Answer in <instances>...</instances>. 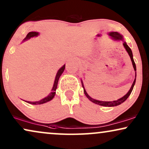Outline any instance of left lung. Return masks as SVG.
I'll return each mask as SVG.
<instances>
[{
  "label": "left lung",
  "mask_w": 149,
  "mask_h": 149,
  "mask_svg": "<svg viewBox=\"0 0 149 149\" xmlns=\"http://www.w3.org/2000/svg\"><path fill=\"white\" fill-rule=\"evenodd\" d=\"M109 36H111L113 38L115 39V40H122V36L120 34V33H118V32H111L109 33ZM123 45L124 47H125V48L126 49V50H127V52H128V54H129V55L130 56V58H131V62H132V64H133V68H134V70L136 71V66H135V63L134 62V60H133V54H132V51H131V49L129 46H128L127 43L125 42L123 43ZM135 80H136V72H135V78L134 81H133V83L132 84V86H131V88H130V90L129 91V92L126 94L125 96H123L121 98H120L119 100H115V101H111V102H104V101H99V100H94L93 98H91V97L89 96V95H88L87 93H86V90L84 89V85L83 84H82V87L84 88V93L85 94V95L86 97H87V98L88 100H90L92 102L95 103V104H99L100 105V106H104V107H116V106H118V105H119L120 104H122V103H123L124 102H125L126 100H127L129 96L130 95V94L131 93V92L133 91V86L135 85Z\"/></svg>",
  "instance_id": "1"
}]
</instances>
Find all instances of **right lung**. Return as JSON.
<instances>
[{
    "label": "right lung",
    "instance_id": "add662e5",
    "mask_svg": "<svg viewBox=\"0 0 149 149\" xmlns=\"http://www.w3.org/2000/svg\"><path fill=\"white\" fill-rule=\"evenodd\" d=\"M38 35V32H36V31H31V32L28 33L27 36H26V38L24 39L23 40H28V39L31 38V37L37 36ZM65 65H64L63 67H62L59 70H58L57 74H56L55 81H54V86H53L52 92H51V93L49 94L46 97H45V98L42 99L40 101H38V102H27L29 103V104H44V103H45V102H47L52 100L54 98V97L55 96V95H56V88H57L58 80H59L60 76H61V74L63 73L64 70H65Z\"/></svg>",
    "mask_w": 149,
    "mask_h": 149
}]
</instances>
